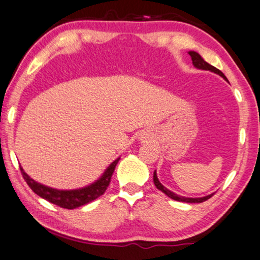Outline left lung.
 Here are the masks:
<instances>
[{"instance_id": "obj_1", "label": "left lung", "mask_w": 260, "mask_h": 260, "mask_svg": "<svg viewBox=\"0 0 260 260\" xmlns=\"http://www.w3.org/2000/svg\"><path fill=\"white\" fill-rule=\"evenodd\" d=\"M188 54L190 55L191 61H193L194 67H197V69H199V70L211 71V72H214L216 74H219V76L222 77L226 81H229V80H227V78L225 77V74H223L221 71H219L218 69H215L214 66L209 65L208 62H206L205 60L202 59V56L199 54V53L194 52V51H189V52H188ZM154 183H155L156 188H157L158 190L163 191V193H165L167 197H169L170 199H173V200H176V201L187 202V204H200V202H204L206 200H208V199L212 198L213 194H214V193H213V194L206 195V197H202V198H186V197H181V195L175 194V193H174V191L169 190L168 188H166L161 182H159V180H158V177H157V174H156V170L154 172Z\"/></svg>"}]
</instances>
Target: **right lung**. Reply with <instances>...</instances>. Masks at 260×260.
Listing matches in <instances>:
<instances>
[{
  "label": "right lung",
  "mask_w": 260,
  "mask_h": 260,
  "mask_svg": "<svg viewBox=\"0 0 260 260\" xmlns=\"http://www.w3.org/2000/svg\"><path fill=\"white\" fill-rule=\"evenodd\" d=\"M119 158H116L108 168L105 169V172L103 173V175L99 177L98 180H95L93 183L85 186L83 188H78V189H55V188L45 186V184L39 183L37 181L31 179L28 174L24 172L22 167H20L21 173L24 181H26L28 186L30 187V189L34 191L35 194L39 197L45 199L51 202L53 205L59 206V207L66 208V209H74L88 204V202L95 200V199L101 197L105 193V190L108 189L110 181H111V176L115 168L118 163Z\"/></svg>",
  "instance_id": "add662e5"
}]
</instances>
